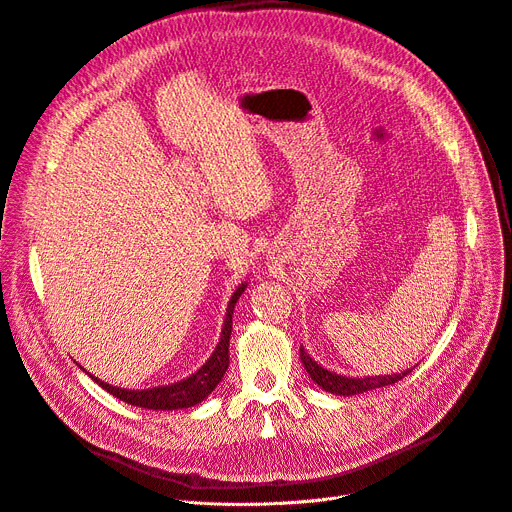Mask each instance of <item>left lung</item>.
<instances>
[{
  "label": "left lung",
  "mask_w": 512,
  "mask_h": 512,
  "mask_svg": "<svg viewBox=\"0 0 512 512\" xmlns=\"http://www.w3.org/2000/svg\"><path fill=\"white\" fill-rule=\"evenodd\" d=\"M299 359L306 368V372L310 374V378L330 395H339V397H353V395H362L368 393V390L380 388V386H388L395 384L401 378H405L411 370H405L401 374H384V376H364V378H353V376H343L337 372H330L326 368H322L318 362L310 357V353L304 349V345L299 347Z\"/></svg>",
  "instance_id": "1"
}]
</instances>
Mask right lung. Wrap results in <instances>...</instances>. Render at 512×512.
Listing matches in <instances>:
<instances>
[{"mask_svg": "<svg viewBox=\"0 0 512 512\" xmlns=\"http://www.w3.org/2000/svg\"><path fill=\"white\" fill-rule=\"evenodd\" d=\"M246 287H248V281L239 285L229 299L223 328H221V339H219L215 351L210 353V357L194 374L186 376L184 380H177V382L163 384V386H153V388H122V386H113L109 382H103L88 372L86 374L93 378L103 390H107L109 395L117 397L119 401H124L128 405H134V407L153 409V411H175V409H188V407L202 403L217 388V384L223 380V376L229 368V339H231L233 310H235L237 299L242 297V293L246 291Z\"/></svg>", "mask_w": 512, "mask_h": 512, "instance_id": "add662e5", "label": "right lung"}]
</instances>
